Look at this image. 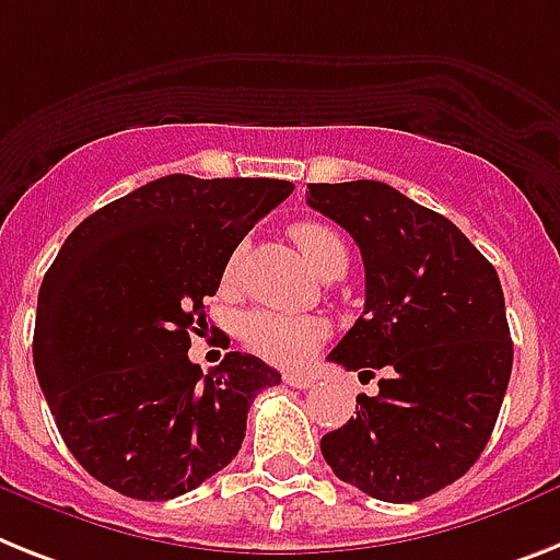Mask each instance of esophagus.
Here are the masks:
<instances>
[{"label": "esophagus", "mask_w": 560, "mask_h": 560, "mask_svg": "<svg viewBox=\"0 0 560 560\" xmlns=\"http://www.w3.org/2000/svg\"><path fill=\"white\" fill-rule=\"evenodd\" d=\"M285 386H294V389H312L314 381L308 374H298V372H285L283 374Z\"/></svg>", "instance_id": "34e87169"}]
</instances>
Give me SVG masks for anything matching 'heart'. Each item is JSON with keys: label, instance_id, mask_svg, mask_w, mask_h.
I'll list each match as a JSON object with an SVG mask.
<instances>
[{"label": "heart", "instance_id": "b5f03b06", "mask_svg": "<svg viewBox=\"0 0 560 560\" xmlns=\"http://www.w3.org/2000/svg\"><path fill=\"white\" fill-rule=\"evenodd\" d=\"M291 240L298 243L300 254L320 277L335 269H346L349 252L331 225L303 220V223L291 225ZM234 269H237V257L229 262L225 275L231 277ZM240 335L254 354H260L275 366H300L323 343L326 326L314 317H298V314L252 312L246 314Z\"/></svg>", "mask_w": 560, "mask_h": 560}]
</instances>
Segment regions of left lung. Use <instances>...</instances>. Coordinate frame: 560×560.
Segmentation results:
<instances>
[{"mask_svg":"<svg viewBox=\"0 0 560 560\" xmlns=\"http://www.w3.org/2000/svg\"><path fill=\"white\" fill-rule=\"evenodd\" d=\"M308 206L363 254L366 306L329 360L374 377L360 412L323 435L331 472L389 503L435 495L487 446L512 374L495 266L446 217L377 179L312 183Z\"/></svg>","mask_w":560,"mask_h":560,"instance_id":"8db88e82","label":"left lung"}]
</instances>
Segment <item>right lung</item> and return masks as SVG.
<instances>
[{"mask_svg":"<svg viewBox=\"0 0 560 560\" xmlns=\"http://www.w3.org/2000/svg\"><path fill=\"white\" fill-rule=\"evenodd\" d=\"M285 179L168 174L85 217L36 300L34 366L59 435L119 495L168 501L234 460L248 406L280 372L229 352L188 360L202 300Z\"/></svg>","mask_w":560,"mask_h":560,"instance_id":"1","label":"right lung"}]
</instances>
